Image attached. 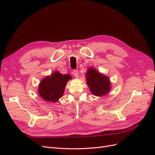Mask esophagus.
Returning <instances> with one entry per match:
<instances>
[{
    "label": "esophagus",
    "mask_w": 155,
    "mask_h": 155,
    "mask_svg": "<svg viewBox=\"0 0 155 155\" xmlns=\"http://www.w3.org/2000/svg\"><path fill=\"white\" fill-rule=\"evenodd\" d=\"M73 75H74V77H75V78H78V70H73Z\"/></svg>",
    "instance_id": "34e87169"
}]
</instances>
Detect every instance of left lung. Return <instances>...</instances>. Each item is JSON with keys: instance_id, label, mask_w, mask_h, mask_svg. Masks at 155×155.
<instances>
[{"instance_id": "1", "label": "left lung", "mask_w": 155, "mask_h": 155, "mask_svg": "<svg viewBox=\"0 0 155 155\" xmlns=\"http://www.w3.org/2000/svg\"><path fill=\"white\" fill-rule=\"evenodd\" d=\"M85 77L88 88L93 95L101 97L105 95L110 92L111 83L109 77L93 67L88 68Z\"/></svg>"}]
</instances>
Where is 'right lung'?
<instances>
[{
  "mask_svg": "<svg viewBox=\"0 0 155 155\" xmlns=\"http://www.w3.org/2000/svg\"><path fill=\"white\" fill-rule=\"evenodd\" d=\"M71 79L70 75H63L59 71H54L51 75L46 76L41 81L38 87V93L45 101L56 102L63 96L65 87Z\"/></svg>",
  "mask_w": 155,
  "mask_h": 155,
  "instance_id": "right-lung-1",
  "label": "right lung"
}]
</instances>
